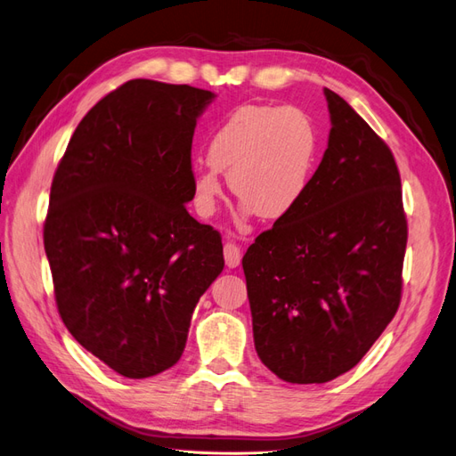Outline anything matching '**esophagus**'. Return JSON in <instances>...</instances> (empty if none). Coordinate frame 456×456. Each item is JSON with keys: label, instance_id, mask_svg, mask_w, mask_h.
Returning a JSON list of instances; mask_svg holds the SVG:
<instances>
[{"label": "esophagus", "instance_id": "obj_1", "mask_svg": "<svg viewBox=\"0 0 456 456\" xmlns=\"http://www.w3.org/2000/svg\"><path fill=\"white\" fill-rule=\"evenodd\" d=\"M224 261H226L228 268H236L240 265L241 251L236 243H232V241L224 243Z\"/></svg>", "mask_w": 456, "mask_h": 456}]
</instances>
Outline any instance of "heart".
I'll use <instances>...</instances> for the list:
<instances>
[{
  "label": "heart",
  "mask_w": 456,
  "mask_h": 456,
  "mask_svg": "<svg viewBox=\"0 0 456 456\" xmlns=\"http://www.w3.org/2000/svg\"><path fill=\"white\" fill-rule=\"evenodd\" d=\"M318 136L305 110L291 105H241L220 122L207 145V163L193 170V203L211 216L228 175L243 215L281 218L303 200L314 168Z\"/></svg>",
  "instance_id": "heart-1"
}]
</instances>
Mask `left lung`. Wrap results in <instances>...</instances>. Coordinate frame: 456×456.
<instances>
[{
  "mask_svg": "<svg viewBox=\"0 0 456 456\" xmlns=\"http://www.w3.org/2000/svg\"><path fill=\"white\" fill-rule=\"evenodd\" d=\"M331 130L303 200L243 255L258 359L289 384L346 374L395 316L407 215L387 143L324 90Z\"/></svg>",
  "mask_w": 456,
  "mask_h": 456,
  "instance_id": "8db88e82",
  "label": "left lung"
}]
</instances>
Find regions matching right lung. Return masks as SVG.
<instances>
[{
  "mask_svg": "<svg viewBox=\"0 0 456 456\" xmlns=\"http://www.w3.org/2000/svg\"><path fill=\"white\" fill-rule=\"evenodd\" d=\"M213 94L136 78L86 115L49 193L44 248L57 311L80 346L125 378L175 366L223 238L186 211L191 140Z\"/></svg>",
  "mask_w": 456,
  "mask_h": 456,
  "instance_id": "right-lung-1",
  "label": "right lung"
}]
</instances>
